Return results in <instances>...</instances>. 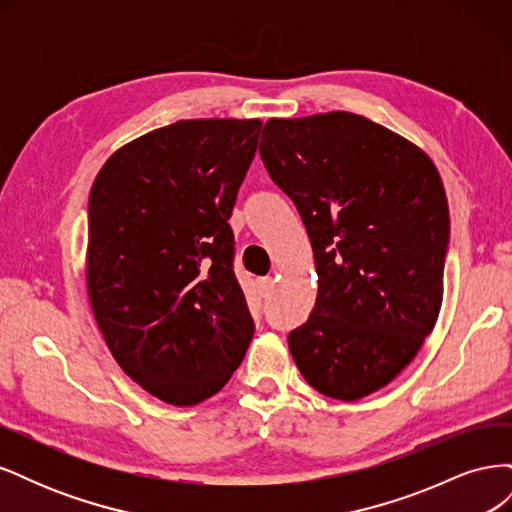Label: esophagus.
I'll use <instances>...</instances> for the list:
<instances>
[{"label": "esophagus", "mask_w": 512, "mask_h": 512, "mask_svg": "<svg viewBox=\"0 0 512 512\" xmlns=\"http://www.w3.org/2000/svg\"><path fill=\"white\" fill-rule=\"evenodd\" d=\"M256 286H258L260 297H269V294L273 292V277H258Z\"/></svg>", "instance_id": "34e87169"}]
</instances>
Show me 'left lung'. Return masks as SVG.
<instances>
[{
	"label": "left lung",
	"mask_w": 512,
	"mask_h": 512,
	"mask_svg": "<svg viewBox=\"0 0 512 512\" xmlns=\"http://www.w3.org/2000/svg\"><path fill=\"white\" fill-rule=\"evenodd\" d=\"M260 158L312 241L318 297L288 346L309 386L356 401L389 384L438 320L451 235L438 168L367 117L269 119Z\"/></svg>",
	"instance_id": "left-lung-1"
}]
</instances>
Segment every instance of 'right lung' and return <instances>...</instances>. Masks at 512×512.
I'll return each instance as SVG.
<instances>
[{
    "mask_svg": "<svg viewBox=\"0 0 512 512\" xmlns=\"http://www.w3.org/2000/svg\"><path fill=\"white\" fill-rule=\"evenodd\" d=\"M260 128L170 123L117 149L91 185V309L119 367L166 404L218 393L252 342L228 220Z\"/></svg>",
    "mask_w": 512,
    "mask_h": 512,
    "instance_id": "right-lung-1",
    "label": "right lung"
}]
</instances>
